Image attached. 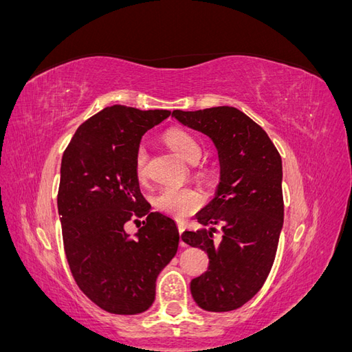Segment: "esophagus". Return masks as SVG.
<instances>
[{
    "instance_id": "obj_1",
    "label": "esophagus",
    "mask_w": 352,
    "mask_h": 352,
    "mask_svg": "<svg viewBox=\"0 0 352 352\" xmlns=\"http://www.w3.org/2000/svg\"><path fill=\"white\" fill-rule=\"evenodd\" d=\"M177 229H179V235H182V233L185 232V226L182 225V223H177ZM180 245H182V247H185L184 242H180Z\"/></svg>"
}]
</instances>
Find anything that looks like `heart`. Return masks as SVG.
I'll return each instance as SVG.
<instances>
[{"label": "heart", "mask_w": 352, "mask_h": 352, "mask_svg": "<svg viewBox=\"0 0 352 352\" xmlns=\"http://www.w3.org/2000/svg\"><path fill=\"white\" fill-rule=\"evenodd\" d=\"M166 142L172 148L175 154L189 164H197L201 158V145L192 135L185 131L175 129L166 135ZM136 177L142 180L146 175V150L140 146L135 158ZM201 206V197L192 189L168 186L163 189L155 198V207L164 214L175 219H185Z\"/></svg>", "instance_id": "b5f03b06"}]
</instances>
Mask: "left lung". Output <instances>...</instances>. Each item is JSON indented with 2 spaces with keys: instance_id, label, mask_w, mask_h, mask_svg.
I'll return each mask as SVG.
<instances>
[{
  "instance_id": "left-lung-1",
  "label": "left lung",
  "mask_w": 352,
  "mask_h": 352,
  "mask_svg": "<svg viewBox=\"0 0 352 352\" xmlns=\"http://www.w3.org/2000/svg\"><path fill=\"white\" fill-rule=\"evenodd\" d=\"M172 117L207 135L219 157L214 198L195 219L197 232L182 241L208 255V269L190 280V294L206 311L236 310L267 279L283 226L282 158L270 138L235 107L198 111L175 110ZM212 224L222 226V241H212Z\"/></svg>"
}]
</instances>
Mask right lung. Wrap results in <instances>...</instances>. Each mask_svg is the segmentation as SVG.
<instances>
[{"instance_id":"obj_1","label":"right lung","mask_w":352,"mask_h":352,"mask_svg":"<svg viewBox=\"0 0 352 352\" xmlns=\"http://www.w3.org/2000/svg\"><path fill=\"white\" fill-rule=\"evenodd\" d=\"M168 116L113 105L82 123L63 154L57 206L67 263L80 291L111 314L146 311L177 252L176 221L151 211L135 173L144 133ZM144 215L129 236L124 223Z\"/></svg>"}]
</instances>
